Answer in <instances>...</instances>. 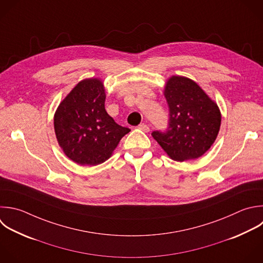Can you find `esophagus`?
<instances>
[{"label":"esophagus","instance_id":"esophagus-1","mask_svg":"<svg viewBox=\"0 0 263 263\" xmlns=\"http://www.w3.org/2000/svg\"><path fill=\"white\" fill-rule=\"evenodd\" d=\"M138 128H139V129H141V130H143V132H145V133H148V132L150 130L149 126H148L147 124H145V123H142V124H140V125L138 126Z\"/></svg>","mask_w":263,"mask_h":263}]
</instances>
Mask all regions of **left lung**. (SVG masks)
I'll list each match as a JSON object with an SVG mask.
<instances>
[{
  "mask_svg": "<svg viewBox=\"0 0 263 263\" xmlns=\"http://www.w3.org/2000/svg\"><path fill=\"white\" fill-rule=\"evenodd\" d=\"M170 119L165 132L151 135L165 153L176 161L195 159L215 142L221 113L215 102L193 80L172 76L164 86Z\"/></svg>",
  "mask_w": 263,
  "mask_h": 263,
  "instance_id": "left-lung-1",
  "label": "left lung"
}]
</instances>
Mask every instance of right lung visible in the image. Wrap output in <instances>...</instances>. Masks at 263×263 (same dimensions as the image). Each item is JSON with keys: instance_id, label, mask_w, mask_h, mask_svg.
Listing matches in <instances>:
<instances>
[{"instance_id": "1", "label": "right lung", "mask_w": 263, "mask_h": 263, "mask_svg": "<svg viewBox=\"0 0 263 263\" xmlns=\"http://www.w3.org/2000/svg\"><path fill=\"white\" fill-rule=\"evenodd\" d=\"M105 87L98 78L80 81L60 104L54 130L64 153L81 165H98L112 155L129 128L105 109Z\"/></svg>"}]
</instances>
